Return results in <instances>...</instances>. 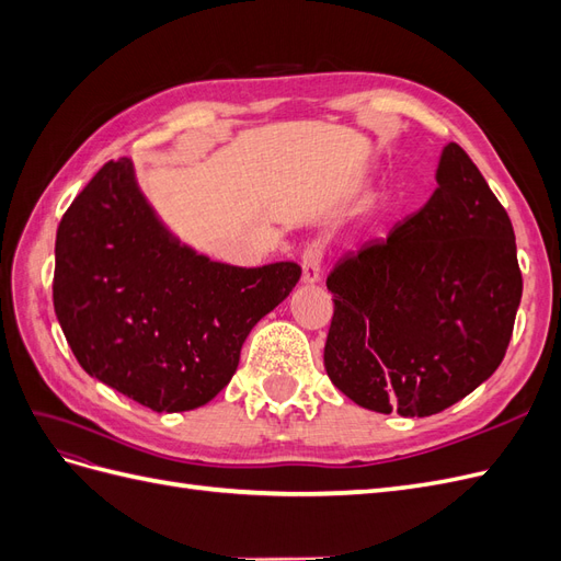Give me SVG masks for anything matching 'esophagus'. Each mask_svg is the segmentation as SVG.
Instances as JSON below:
<instances>
[{
  "mask_svg": "<svg viewBox=\"0 0 561 561\" xmlns=\"http://www.w3.org/2000/svg\"><path fill=\"white\" fill-rule=\"evenodd\" d=\"M320 264H322V243L313 241L307 245L301 254V280L307 285L318 283L320 278Z\"/></svg>",
  "mask_w": 561,
  "mask_h": 561,
  "instance_id": "1",
  "label": "esophagus"
}]
</instances>
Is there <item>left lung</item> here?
<instances>
[{
	"label": "left lung",
	"instance_id": "left-lung-1",
	"mask_svg": "<svg viewBox=\"0 0 561 561\" xmlns=\"http://www.w3.org/2000/svg\"><path fill=\"white\" fill-rule=\"evenodd\" d=\"M435 180L426 206L328 276V377L379 414L447 410L494 375L513 336L522 274L511 217L456 142Z\"/></svg>",
	"mask_w": 561,
	"mask_h": 561
}]
</instances>
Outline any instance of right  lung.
Wrapping results in <instances>:
<instances>
[{
  "mask_svg": "<svg viewBox=\"0 0 561 561\" xmlns=\"http://www.w3.org/2000/svg\"><path fill=\"white\" fill-rule=\"evenodd\" d=\"M299 276L295 262L243 268L180 243L118 159L60 219L54 307L91 377L154 412H186L231 381L245 336Z\"/></svg>",
  "mask_w": 561,
  "mask_h": 561,
  "instance_id": "add662e5",
  "label": "right lung"
}]
</instances>
